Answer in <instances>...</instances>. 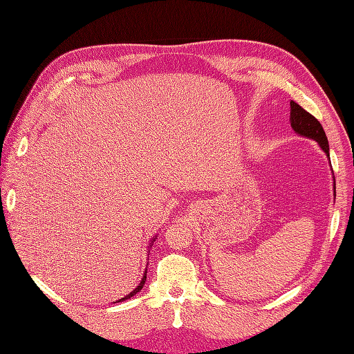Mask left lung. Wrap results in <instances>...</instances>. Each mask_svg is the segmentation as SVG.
<instances>
[{"mask_svg": "<svg viewBox=\"0 0 354 354\" xmlns=\"http://www.w3.org/2000/svg\"><path fill=\"white\" fill-rule=\"evenodd\" d=\"M289 121H291L292 130L297 134L312 138V140L317 142L319 146L322 147V151L329 156V145H328L326 134L324 131V127L320 125V122L312 113H308L306 109L301 108V106L292 100H291V118H289ZM334 195H335V185H334Z\"/></svg>", "mask_w": 354, "mask_h": 354, "instance_id": "1", "label": "left lung"}]
</instances>
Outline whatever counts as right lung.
<instances>
[{
    "mask_svg": "<svg viewBox=\"0 0 354 354\" xmlns=\"http://www.w3.org/2000/svg\"><path fill=\"white\" fill-rule=\"evenodd\" d=\"M153 241H155V238L152 239V243H153ZM152 246V245H151ZM146 273H147V269L145 270V274H143V277H142V281H140V283H138V286L134 289V291H131L130 294L128 295H125L124 298H121V299H118V301H115V303H121V301H124V299H128V298H131L133 295H136L137 292H140V289L143 288V285H145V282H146Z\"/></svg>",
    "mask_w": 354,
    "mask_h": 354,
    "instance_id": "obj_1",
    "label": "right lung"
}]
</instances>
